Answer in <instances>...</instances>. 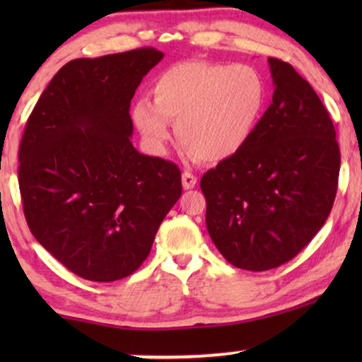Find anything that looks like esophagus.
<instances>
[{
    "mask_svg": "<svg viewBox=\"0 0 362 362\" xmlns=\"http://www.w3.org/2000/svg\"><path fill=\"white\" fill-rule=\"evenodd\" d=\"M197 185V177L189 171L182 173V187L185 189H192Z\"/></svg>",
    "mask_w": 362,
    "mask_h": 362,
    "instance_id": "1",
    "label": "esophagus"
}]
</instances>
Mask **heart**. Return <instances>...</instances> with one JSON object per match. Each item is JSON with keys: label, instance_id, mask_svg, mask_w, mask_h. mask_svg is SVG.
<instances>
[{"label": "heart", "instance_id": "obj_1", "mask_svg": "<svg viewBox=\"0 0 362 362\" xmlns=\"http://www.w3.org/2000/svg\"><path fill=\"white\" fill-rule=\"evenodd\" d=\"M153 95L155 100L140 98L132 110L133 123L153 150H165L173 122L192 155L221 161L239 153L254 135L269 90L255 67L186 61L158 76Z\"/></svg>", "mask_w": 362, "mask_h": 362}]
</instances>
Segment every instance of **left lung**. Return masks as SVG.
I'll return each instance as SVG.
<instances>
[{"label":"left lung","instance_id":"obj_1","mask_svg":"<svg viewBox=\"0 0 362 362\" xmlns=\"http://www.w3.org/2000/svg\"><path fill=\"white\" fill-rule=\"evenodd\" d=\"M274 97L254 135L201 177L206 226L237 269L264 272L300 254L328 219L339 176L331 117L313 87L269 57Z\"/></svg>","mask_w":362,"mask_h":362}]
</instances>
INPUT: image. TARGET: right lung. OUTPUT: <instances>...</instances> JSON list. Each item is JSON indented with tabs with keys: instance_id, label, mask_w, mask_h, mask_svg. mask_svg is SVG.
Returning a JSON list of instances; mask_svg holds the SVG:
<instances>
[{
	"instance_id": "obj_1",
	"label": "right lung",
	"mask_w": 362,
	"mask_h": 362,
	"mask_svg": "<svg viewBox=\"0 0 362 362\" xmlns=\"http://www.w3.org/2000/svg\"><path fill=\"white\" fill-rule=\"evenodd\" d=\"M161 59L153 47L74 59L44 88L24 128V217L39 244L86 280L132 275L181 196L180 168L130 141L132 98Z\"/></svg>"
}]
</instances>
